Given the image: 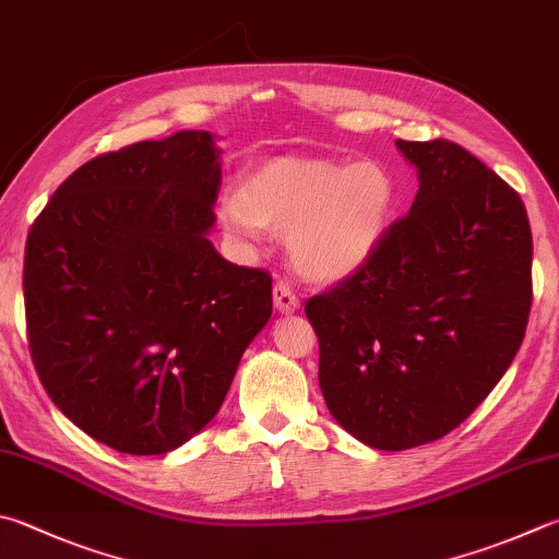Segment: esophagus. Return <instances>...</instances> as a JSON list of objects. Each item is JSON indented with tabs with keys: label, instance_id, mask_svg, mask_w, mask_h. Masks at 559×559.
I'll return each instance as SVG.
<instances>
[{
	"label": "esophagus",
	"instance_id": "obj_1",
	"mask_svg": "<svg viewBox=\"0 0 559 559\" xmlns=\"http://www.w3.org/2000/svg\"><path fill=\"white\" fill-rule=\"evenodd\" d=\"M273 306H276L278 312L288 314L300 308V300L288 283H276V286H273Z\"/></svg>",
	"mask_w": 559,
	"mask_h": 559
}]
</instances>
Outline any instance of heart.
<instances>
[{"label": "heart", "mask_w": 559, "mask_h": 559, "mask_svg": "<svg viewBox=\"0 0 559 559\" xmlns=\"http://www.w3.org/2000/svg\"><path fill=\"white\" fill-rule=\"evenodd\" d=\"M399 207L391 170L377 160L271 158L245 186L219 192L217 217L241 247L266 229L288 231L296 266L314 281H344L379 251Z\"/></svg>", "instance_id": "1"}]
</instances>
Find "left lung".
Listing matches in <instances>:
<instances>
[{"mask_svg":"<svg viewBox=\"0 0 559 559\" xmlns=\"http://www.w3.org/2000/svg\"><path fill=\"white\" fill-rule=\"evenodd\" d=\"M395 146L418 168L411 212L367 266L306 302L332 418L385 452L469 418L511 367L533 302L519 192L454 141Z\"/></svg>","mask_w":559,"mask_h":559,"instance_id":"1","label":"left lung"}]
</instances>
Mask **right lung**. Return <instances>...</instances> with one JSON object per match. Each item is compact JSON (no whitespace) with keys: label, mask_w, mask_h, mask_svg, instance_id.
I'll return each instance as SVG.
<instances>
[{"label":"right lung","mask_w":559,"mask_h":559,"mask_svg":"<svg viewBox=\"0 0 559 559\" xmlns=\"http://www.w3.org/2000/svg\"><path fill=\"white\" fill-rule=\"evenodd\" d=\"M219 154L210 131H178L97 156L28 231L38 379L117 452L166 454L205 428L271 318L269 271L229 263L207 239Z\"/></svg>","instance_id":"add662e5"}]
</instances>
